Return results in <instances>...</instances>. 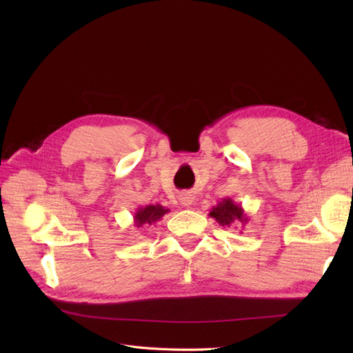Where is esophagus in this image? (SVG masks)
Returning <instances> with one entry per match:
<instances>
[{
	"label": "esophagus",
	"instance_id": "obj_1",
	"mask_svg": "<svg viewBox=\"0 0 353 353\" xmlns=\"http://www.w3.org/2000/svg\"><path fill=\"white\" fill-rule=\"evenodd\" d=\"M179 203H181V205H183V206H185V208H190L191 205H193V196L188 194V193L181 194V196H179Z\"/></svg>",
	"mask_w": 353,
	"mask_h": 353
}]
</instances>
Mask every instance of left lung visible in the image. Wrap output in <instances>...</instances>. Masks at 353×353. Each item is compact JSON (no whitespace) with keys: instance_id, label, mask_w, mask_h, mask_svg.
<instances>
[{"instance_id":"8db88e82","label":"left lung","mask_w":353,"mask_h":353,"mask_svg":"<svg viewBox=\"0 0 353 353\" xmlns=\"http://www.w3.org/2000/svg\"><path fill=\"white\" fill-rule=\"evenodd\" d=\"M209 216L215 219L222 227H231L232 223H244L249 222V216L244 213L241 205L234 201L231 197L222 199L216 206H213L209 212Z\"/></svg>"}]
</instances>
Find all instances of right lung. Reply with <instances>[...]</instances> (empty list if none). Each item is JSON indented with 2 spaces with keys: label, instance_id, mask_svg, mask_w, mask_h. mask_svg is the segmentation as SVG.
Returning a JSON list of instances; mask_svg holds the SVG:
<instances>
[{
  "label": "right lung",
  "instance_id": "1",
  "mask_svg": "<svg viewBox=\"0 0 353 353\" xmlns=\"http://www.w3.org/2000/svg\"><path fill=\"white\" fill-rule=\"evenodd\" d=\"M169 209L162 205H147L140 206L134 212V225L140 231L148 225H153L157 221L162 219Z\"/></svg>",
  "mask_w": 353,
  "mask_h": 353
}]
</instances>
